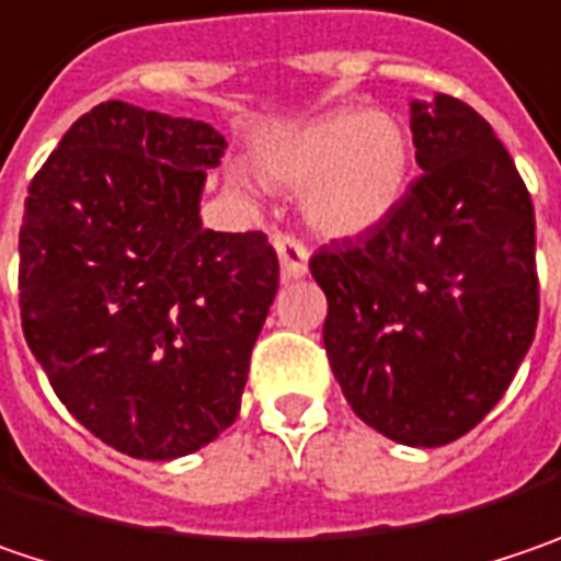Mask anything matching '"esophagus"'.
<instances>
[{"instance_id":"esophagus-1","label":"esophagus","mask_w":561,"mask_h":561,"mask_svg":"<svg viewBox=\"0 0 561 561\" xmlns=\"http://www.w3.org/2000/svg\"><path fill=\"white\" fill-rule=\"evenodd\" d=\"M274 249H277V259H280V274L287 280L290 277H302L309 271V252H306V245L296 237L274 233Z\"/></svg>"}]
</instances>
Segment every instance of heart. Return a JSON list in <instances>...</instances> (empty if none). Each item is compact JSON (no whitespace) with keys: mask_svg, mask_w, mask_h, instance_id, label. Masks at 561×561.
<instances>
[{"mask_svg":"<svg viewBox=\"0 0 561 561\" xmlns=\"http://www.w3.org/2000/svg\"><path fill=\"white\" fill-rule=\"evenodd\" d=\"M267 183L299 188L302 220L324 239H353L381 227L413 183V135L398 113L337 106L299 126L280 128L255 151ZM227 180L252 192L245 167Z\"/></svg>","mask_w":561,"mask_h":561,"instance_id":"heart-1","label":"heart"}]
</instances>
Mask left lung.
<instances>
[{"mask_svg":"<svg viewBox=\"0 0 561 561\" xmlns=\"http://www.w3.org/2000/svg\"><path fill=\"white\" fill-rule=\"evenodd\" d=\"M420 176L381 227L309 262L353 413L410 448L470 433L530 351L534 205L505 145L461 100L410 103Z\"/></svg>","mask_w":561,"mask_h":561,"instance_id":"left-lung-1","label":"left lung"}]
</instances>
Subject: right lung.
<instances>
[{
    "label": "right lung",
    "mask_w": 561,
    "mask_h": 561,
    "mask_svg": "<svg viewBox=\"0 0 561 561\" xmlns=\"http://www.w3.org/2000/svg\"><path fill=\"white\" fill-rule=\"evenodd\" d=\"M224 148L208 123L106 100L27 188V347L71 416L128 458H183L237 420L277 294L265 233L202 227Z\"/></svg>",
    "instance_id": "1"
}]
</instances>
